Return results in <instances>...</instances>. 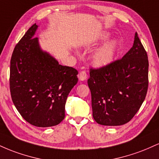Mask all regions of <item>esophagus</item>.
<instances>
[{"mask_svg": "<svg viewBox=\"0 0 159 159\" xmlns=\"http://www.w3.org/2000/svg\"><path fill=\"white\" fill-rule=\"evenodd\" d=\"M87 72L86 71L83 70L81 72H80L79 75H78V78H79L80 81H84V80L87 79Z\"/></svg>", "mask_w": 159, "mask_h": 159, "instance_id": "obj_1", "label": "esophagus"}]
</instances>
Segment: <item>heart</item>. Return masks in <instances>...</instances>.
I'll use <instances>...</instances> for the list:
<instances>
[{"mask_svg": "<svg viewBox=\"0 0 159 159\" xmlns=\"http://www.w3.org/2000/svg\"><path fill=\"white\" fill-rule=\"evenodd\" d=\"M108 38L107 34H103L102 39L105 40ZM117 50V43L115 40H111L98 48L93 56V63L98 67H103L114 61Z\"/></svg>", "mask_w": 159, "mask_h": 159, "instance_id": "heart-1", "label": "heart"}]
</instances>
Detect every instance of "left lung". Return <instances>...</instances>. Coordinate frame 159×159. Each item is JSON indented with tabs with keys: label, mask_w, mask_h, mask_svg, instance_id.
<instances>
[{
	"label": "left lung",
	"mask_w": 159,
	"mask_h": 159,
	"mask_svg": "<svg viewBox=\"0 0 159 159\" xmlns=\"http://www.w3.org/2000/svg\"><path fill=\"white\" fill-rule=\"evenodd\" d=\"M149 61L138 36L121 59L98 69L90 68L87 80L93 116L103 125H121L134 117L148 90Z\"/></svg>",
	"instance_id": "left-lung-1"
}]
</instances>
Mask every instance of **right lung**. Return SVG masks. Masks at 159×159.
Returning a JSON list of instances; mask_svg holds the SVG:
<instances>
[{"mask_svg": "<svg viewBox=\"0 0 159 159\" xmlns=\"http://www.w3.org/2000/svg\"><path fill=\"white\" fill-rule=\"evenodd\" d=\"M34 24L16 45L10 60L12 100L27 123L37 127L58 125L65 117L67 96L78 72L60 65L40 48Z\"/></svg>", "mask_w": 159, "mask_h": 159, "instance_id": "1", "label": "right lung"}]
</instances>
